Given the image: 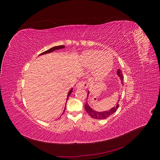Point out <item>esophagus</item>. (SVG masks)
I'll return each instance as SVG.
<instances>
[{"label":"esophagus","instance_id":"obj_1","mask_svg":"<svg viewBox=\"0 0 160 160\" xmlns=\"http://www.w3.org/2000/svg\"><path fill=\"white\" fill-rule=\"evenodd\" d=\"M88 87V84L85 81H79L78 83L77 84V88L80 89H86Z\"/></svg>","mask_w":160,"mask_h":160}]
</instances>
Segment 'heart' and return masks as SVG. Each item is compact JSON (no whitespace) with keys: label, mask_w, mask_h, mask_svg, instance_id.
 I'll list each match as a JSON object with an SVG mask.
<instances>
[{"label":"heart","mask_w":160,"mask_h":160,"mask_svg":"<svg viewBox=\"0 0 160 160\" xmlns=\"http://www.w3.org/2000/svg\"><path fill=\"white\" fill-rule=\"evenodd\" d=\"M81 62L84 67L88 68L95 67V74L98 77H103L112 68L113 57L108 52L90 51L81 56Z\"/></svg>","instance_id":"obj_1"}]
</instances>
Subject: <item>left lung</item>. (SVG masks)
<instances>
[{
    "label": "left lung",
    "mask_w": 160,
    "mask_h": 160,
    "mask_svg": "<svg viewBox=\"0 0 160 160\" xmlns=\"http://www.w3.org/2000/svg\"><path fill=\"white\" fill-rule=\"evenodd\" d=\"M117 75L120 77V79H121V80H122V81H123V76L122 72L121 71L120 69L118 70ZM122 83L123 84V82H122ZM89 92H88V98L89 97ZM119 102V99L118 100V103L116 104V106H115V107H113V108H111L109 111H103V112H98V111L92 109L89 107V105L88 103V102H87L85 105V109L86 111V112L88 113V115L89 116H91V118H93L94 119H106V118H108V117H109L111 115L113 114L115 112V111H117V109L118 108L119 105V103H118Z\"/></svg>",
    "instance_id": "obj_1"
}]
</instances>
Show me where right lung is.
Here are the masks:
<instances>
[{
  "instance_id": "obj_1",
  "label": "right lung",
  "mask_w": 160,
  "mask_h": 160,
  "mask_svg": "<svg viewBox=\"0 0 160 160\" xmlns=\"http://www.w3.org/2000/svg\"><path fill=\"white\" fill-rule=\"evenodd\" d=\"M62 48H65V46H63V45H59V46H57V47H52V48H51L50 49H49V50H47V51H45V52H43L41 53V54H40L39 55H45V54H47V53L51 52L54 51H55V50H57V49H62ZM72 91V89H71V90L69 91L68 95H67V101L68 100L69 97V96H70V95L71 94ZM65 109H64V111H65ZM64 111H63V113H64Z\"/></svg>"
}]
</instances>
